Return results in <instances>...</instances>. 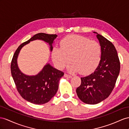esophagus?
<instances>
[{
    "mask_svg": "<svg viewBox=\"0 0 129 129\" xmlns=\"http://www.w3.org/2000/svg\"><path fill=\"white\" fill-rule=\"evenodd\" d=\"M64 77L66 78H71L72 76L70 75H68V74H65L64 75Z\"/></svg>",
    "mask_w": 129,
    "mask_h": 129,
    "instance_id": "esophagus-1",
    "label": "esophagus"
}]
</instances>
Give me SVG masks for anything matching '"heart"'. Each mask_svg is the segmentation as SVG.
Returning <instances> with one entry per match:
<instances>
[{"mask_svg": "<svg viewBox=\"0 0 129 129\" xmlns=\"http://www.w3.org/2000/svg\"><path fill=\"white\" fill-rule=\"evenodd\" d=\"M61 47H54L52 57L54 64L60 70L70 62L69 70L87 75L93 72L101 60V47L96 41H90L83 36L71 35L60 42Z\"/></svg>", "mask_w": 129, "mask_h": 129, "instance_id": "1", "label": "heart"}]
</instances>
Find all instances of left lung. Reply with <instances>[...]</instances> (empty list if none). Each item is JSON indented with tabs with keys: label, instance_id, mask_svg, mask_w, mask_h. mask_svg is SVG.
<instances>
[{
	"label": "left lung",
	"instance_id": "obj_1",
	"mask_svg": "<svg viewBox=\"0 0 129 129\" xmlns=\"http://www.w3.org/2000/svg\"><path fill=\"white\" fill-rule=\"evenodd\" d=\"M101 47V60L93 73L81 77L76 89L78 98L85 104L95 105L105 100L111 93L120 72V61L114 46L96 32Z\"/></svg>",
	"mask_w": 129,
	"mask_h": 129
}]
</instances>
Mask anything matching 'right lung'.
Wrapping results in <instances>:
<instances>
[{"mask_svg":"<svg viewBox=\"0 0 129 129\" xmlns=\"http://www.w3.org/2000/svg\"><path fill=\"white\" fill-rule=\"evenodd\" d=\"M57 36L56 34L42 33L36 34L19 46L13 56L11 71L16 88L23 98L32 104L41 105L50 101L57 93L59 81L64 74L54 68L50 64L47 63L37 75H27L23 73L18 68V56L23 46L36 40H40L48 43L52 52V45Z\"/></svg>","mask_w":129,"mask_h":129,"instance_id":"add662e5","label":"right lung"}]
</instances>
